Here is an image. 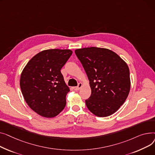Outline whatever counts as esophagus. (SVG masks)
<instances>
[{
  "label": "esophagus",
  "mask_w": 155,
  "mask_h": 155,
  "mask_svg": "<svg viewBox=\"0 0 155 155\" xmlns=\"http://www.w3.org/2000/svg\"><path fill=\"white\" fill-rule=\"evenodd\" d=\"M82 86H83V84L82 83H79V84H78V86H76V87H74V90H76V91H78V90H79Z\"/></svg>",
  "instance_id": "obj_1"
}]
</instances>
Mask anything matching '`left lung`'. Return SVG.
<instances>
[{"label":"left lung","mask_w":155,"mask_h":155,"mask_svg":"<svg viewBox=\"0 0 155 155\" xmlns=\"http://www.w3.org/2000/svg\"><path fill=\"white\" fill-rule=\"evenodd\" d=\"M87 76L91 94L86 100L88 110L98 117L110 116L128 97L131 86L130 70L116 53L106 48L75 50Z\"/></svg>","instance_id":"1"}]
</instances>
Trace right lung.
Listing matches in <instances>:
<instances>
[{"mask_svg": "<svg viewBox=\"0 0 155 155\" xmlns=\"http://www.w3.org/2000/svg\"><path fill=\"white\" fill-rule=\"evenodd\" d=\"M70 49H48L35 55L24 68L20 86L25 102L41 116L53 117L65 107L69 88L61 72Z\"/></svg>", "mask_w": 155, "mask_h": 155, "instance_id": "add662e5", "label": "right lung"}]
</instances>
